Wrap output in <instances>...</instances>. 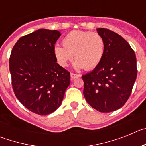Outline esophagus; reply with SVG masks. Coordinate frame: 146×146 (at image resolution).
<instances>
[{
  "mask_svg": "<svg viewBox=\"0 0 146 146\" xmlns=\"http://www.w3.org/2000/svg\"><path fill=\"white\" fill-rule=\"evenodd\" d=\"M80 75L78 74H74V73H71V78L72 80L73 79H75V78H77V77H80Z\"/></svg>",
  "mask_w": 146,
  "mask_h": 146,
  "instance_id": "1",
  "label": "esophagus"
}]
</instances>
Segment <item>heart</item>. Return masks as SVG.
I'll return each instance as SVG.
<instances>
[{"label": "heart", "mask_w": 146, "mask_h": 146, "mask_svg": "<svg viewBox=\"0 0 146 146\" xmlns=\"http://www.w3.org/2000/svg\"><path fill=\"white\" fill-rule=\"evenodd\" d=\"M60 45H55L54 54L61 66H66L74 55L76 69L91 70L99 65L104 54L105 43L101 35L87 31H72L63 38Z\"/></svg>", "instance_id": "heart-1"}]
</instances>
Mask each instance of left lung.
<instances>
[{"mask_svg": "<svg viewBox=\"0 0 146 146\" xmlns=\"http://www.w3.org/2000/svg\"><path fill=\"white\" fill-rule=\"evenodd\" d=\"M105 43L102 60L92 72L82 76L83 94L93 108L110 113L124 105L131 95L137 74L134 50L119 34L97 28Z\"/></svg>", "mask_w": 146, "mask_h": 146, "instance_id": "1", "label": "left lung"}]
</instances>
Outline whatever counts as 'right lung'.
Masks as SVG:
<instances>
[{"label": "right lung", "instance_id": "obj_1", "mask_svg": "<svg viewBox=\"0 0 146 146\" xmlns=\"http://www.w3.org/2000/svg\"><path fill=\"white\" fill-rule=\"evenodd\" d=\"M60 36L57 30H37L18 40L10 55L15 96L30 111L40 115L59 108L70 84V73L58 64L54 54Z\"/></svg>", "mask_w": 146, "mask_h": 146}]
</instances>
